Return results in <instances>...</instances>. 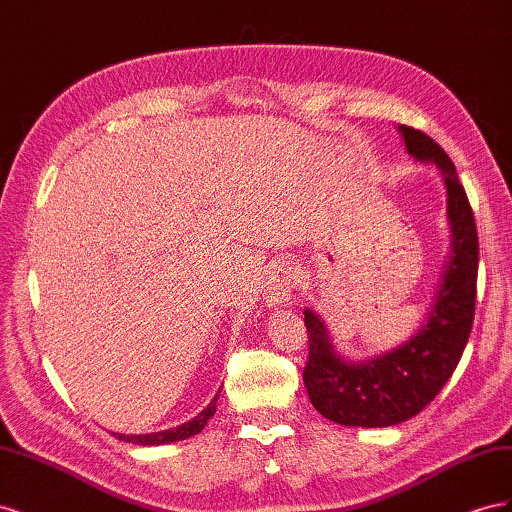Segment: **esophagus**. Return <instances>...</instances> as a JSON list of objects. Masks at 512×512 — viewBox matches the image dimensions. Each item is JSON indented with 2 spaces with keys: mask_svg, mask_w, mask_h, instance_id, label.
I'll use <instances>...</instances> for the list:
<instances>
[{
  "mask_svg": "<svg viewBox=\"0 0 512 512\" xmlns=\"http://www.w3.org/2000/svg\"><path fill=\"white\" fill-rule=\"evenodd\" d=\"M294 288V267L290 262H282L277 265L269 275H267V284H265V303L267 307H282L288 305L290 301V292Z\"/></svg>",
  "mask_w": 512,
  "mask_h": 512,
  "instance_id": "34e87169",
  "label": "esophagus"
}]
</instances>
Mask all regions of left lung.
Masks as SVG:
<instances>
[{"mask_svg": "<svg viewBox=\"0 0 512 512\" xmlns=\"http://www.w3.org/2000/svg\"><path fill=\"white\" fill-rule=\"evenodd\" d=\"M410 156L436 164L446 188L451 247L429 312L404 344L363 361H350L331 342L324 320L305 309L309 359L303 382L314 408L346 427H391L431 404L453 376L474 322L478 235L466 190L453 160L425 132L399 126Z\"/></svg>", "mask_w": 512, "mask_h": 512, "instance_id": "1", "label": "left lung"}]
</instances>
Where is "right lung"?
Segmentation results:
<instances>
[{"mask_svg":"<svg viewBox=\"0 0 512 512\" xmlns=\"http://www.w3.org/2000/svg\"><path fill=\"white\" fill-rule=\"evenodd\" d=\"M222 391L215 393V397L209 401V406L200 412L198 416H194L192 421L183 423V425H177L173 429H164V431H153V433H141V436H126V433H115L113 436L117 440H123V442H132V444H141V446H160V444H170V442H179V440H188L192 436H196V433H200L205 429L209 418L215 414V404H218V397H220Z\"/></svg>","mask_w":512,"mask_h":512,"instance_id":"1","label":"right lung"}]
</instances>
